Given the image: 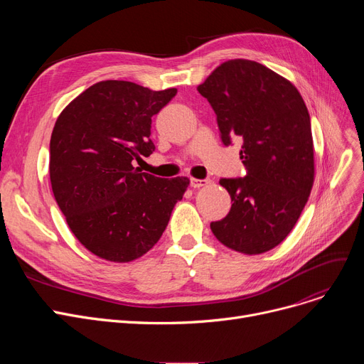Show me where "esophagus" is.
I'll return each mask as SVG.
<instances>
[{"instance_id":"esophagus-1","label":"esophagus","mask_w":364,"mask_h":364,"mask_svg":"<svg viewBox=\"0 0 364 364\" xmlns=\"http://www.w3.org/2000/svg\"><path fill=\"white\" fill-rule=\"evenodd\" d=\"M209 183H211V180L209 178H205V180H199V178H190V186L198 188V187H203V186H208Z\"/></svg>"}]
</instances>
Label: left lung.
<instances>
[{
  "instance_id": "8db88e82",
  "label": "left lung",
  "mask_w": 364,
  "mask_h": 364,
  "mask_svg": "<svg viewBox=\"0 0 364 364\" xmlns=\"http://www.w3.org/2000/svg\"><path fill=\"white\" fill-rule=\"evenodd\" d=\"M217 114L220 137L243 144L246 176L221 178L232 208L211 230L242 254L273 250L296 224L314 181L310 114L298 90L261 63H221L198 87Z\"/></svg>"
}]
</instances>
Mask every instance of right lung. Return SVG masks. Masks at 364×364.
Masks as SVG:
<instances>
[{
    "mask_svg": "<svg viewBox=\"0 0 364 364\" xmlns=\"http://www.w3.org/2000/svg\"><path fill=\"white\" fill-rule=\"evenodd\" d=\"M177 90L128 81L87 88L57 118L50 140V180L72 233L113 262L144 255L161 239L188 178H159L134 168L155 151L151 117Z\"/></svg>",
    "mask_w": 364,
    "mask_h": 364,
    "instance_id": "add662e5",
    "label": "right lung"
}]
</instances>
